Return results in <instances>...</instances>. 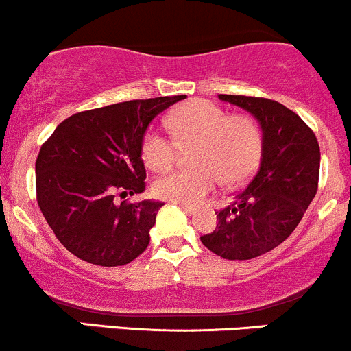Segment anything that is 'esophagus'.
Segmentation results:
<instances>
[{"instance_id":"obj_1","label":"esophagus","mask_w":351,"mask_h":351,"mask_svg":"<svg viewBox=\"0 0 351 351\" xmlns=\"http://www.w3.org/2000/svg\"><path fill=\"white\" fill-rule=\"evenodd\" d=\"M180 208H182V210L184 211V213L186 215H195L196 213V208H193V206H190V205H180Z\"/></svg>"}]
</instances>
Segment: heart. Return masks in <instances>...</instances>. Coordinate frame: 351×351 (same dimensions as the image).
Listing matches in <instances>:
<instances>
[{
  "label": "heart",
  "mask_w": 351,
  "mask_h": 351,
  "mask_svg": "<svg viewBox=\"0 0 351 351\" xmlns=\"http://www.w3.org/2000/svg\"><path fill=\"white\" fill-rule=\"evenodd\" d=\"M180 148L193 146L191 165L153 183L158 198L180 205H196L217 186L237 188L255 173L263 152V134L252 117L232 114L206 99L186 103L167 118ZM174 143V144H175ZM160 132H148L141 141V158L153 171H165L175 161L176 147Z\"/></svg>",
  "instance_id": "1"
}]
</instances>
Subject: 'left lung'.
I'll return each instance as SVG.
<instances>
[{"label": "left lung", "instance_id": "1", "mask_svg": "<svg viewBox=\"0 0 351 351\" xmlns=\"http://www.w3.org/2000/svg\"><path fill=\"white\" fill-rule=\"evenodd\" d=\"M243 108L263 134L260 168L245 190L217 213V228L199 240L225 260H252L283 243L317 195L319 146L298 114L267 98L218 95Z\"/></svg>", "mask_w": 351, "mask_h": 351}]
</instances>
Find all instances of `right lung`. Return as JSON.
<instances>
[{
    "label": "right lung",
    "instance_id": "1",
    "mask_svg": "<svg viewBox=\"0 0 351 351\" xmlns=\"http://www.w3.org/2000/svg\"><path fill=\"white\" fill-rule=\"evenodd\" d=\"M186 98L133 99L82 111L56 126L36 160L38 205L60 243L88 263L121 267L140 256L163 203H117L145 191L149 123Z\"/></svg>",
    "mask_w": 351,
    "mask_h": 351
}]
</instances>
